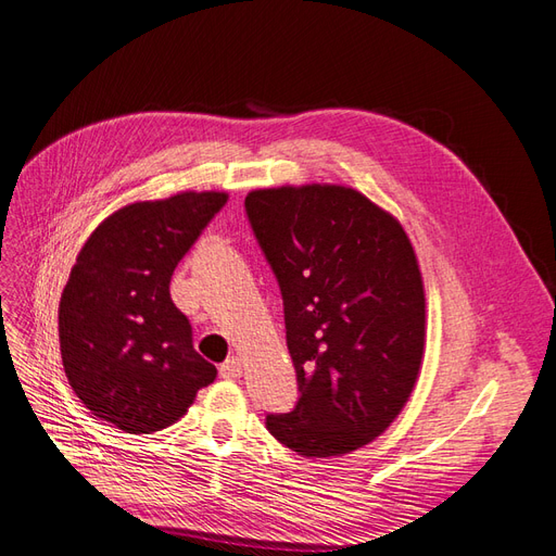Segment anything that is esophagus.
<instances>
[{"label":"esophagus","instance_id":"1","mask_svg":"<svg viewBox=\"0 0 556 556\" xmlns=\"http://www.w3.org/2000/svg\"><path fill=\"white\" fill-rule=\"evenodd\" d=\"M222 379H240L242 376V357L238 355H230L228 361L219 367Z\"/></svg>","mask_w":556,"mask_h":556}]
</instances>
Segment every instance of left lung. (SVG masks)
Returning <instances> with one entry per match:
<instances>
[{
  "mask_svg": "<svg viewBox=\"0 0 556 556\" xmlns=\"http://www.w3.org/2000/svg\"><path fill=\"white\" fill-rule=\"evenodd\" d=\"M249 224L279 281L300 397L267 416L302 457L357 451L395 422L425 355L422 273L402 224L342 185L254 189Z\"/></svg>",
  "mask_w": 556,
  "mask_h": 556,
  "instance_id": "8db88e82",
  "label": "left lung"
}]
</instances>
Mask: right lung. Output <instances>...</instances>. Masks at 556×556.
I'll return each mask as SVG.
<instances>
[{"label":"right lung","mask_w":556,"mask_h":556,"mask_svg":"<svg viewBox=\"0 0 556 556\" xmlns=\"http://www.w3.org/2000/svg\"><path fill=\"white\" fill-rule=\"evenodd\" d=\"M228 201L180 191L105 217L83 244L60 300L62 365L78 400L129 434L180 420L217 367L170 300L177 263Z\"/></svg>","instance_id":"obj_1"}]
</instances>
